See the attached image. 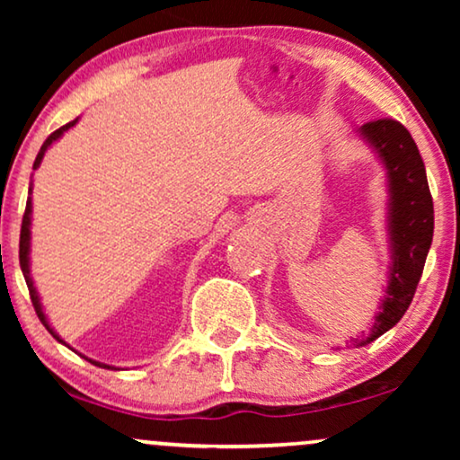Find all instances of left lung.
Here are the masks:
<instances>
[{"label":"left lung","mask_w":460,"mask_h":460,"mask_svg":"<svg viewBox=\"0 0 460 460\" xmlns=\"http://www.w3.org/2000/svg\"><path fill=\"white\" fill-rule=\"evenodd\" d=\"M360 140L376 155L387 184V287L379 299L368 335L354 341L368 345L400 323L411 305L433 241V200L425 163L404 125L379 119L358 129Z\"/></svg>","instance_id":"1"}]
</instances>
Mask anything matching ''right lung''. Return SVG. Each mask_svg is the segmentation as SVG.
I'll return each mask as SVG.
<instances>
[{
	"label": "right lung",
	"mask_w": 460,
	"mask_h": 460,
	"mask_svg": "<svg viewBox=\"0 0 460 460\" xmlns=\"http://www.w3.org/2000/svg\"><path fill=\"white\" fill-rule=\"evenodd\" d=\"M77 121H79V117L75 119V121H71V123H66V125H62L60 129H56L52 136L48 137L46 142H43V146L40 148V153H37V156H35V163H33V169H37L41 165V161H43V155H46V150L52 146V144L56 142V140H60L62 137V134H65V131H68L71 128H75V125H77ZM31 192H33V180H31V184H29V199H27V209H24V216H22V226H21V247H18V257H21V270H22V276H24V280H27V287H29V293H31V301H33V307H35V312H37V316H40V320L43 323V326H46V329L49 331V335H52L56 341L58 343H62V345H66L65 343V339H60V335L58 332H56L54 329H52V324L48 323V316H46V312H43V305H41V299H40V293H37V288H35V282H33V276H31V257H29V253H31V216H33V199H31ZM68 348V345H66ZM73 349V348H71ZM75 351V349H73ZM79 354V351H77ZM81 356V354H79ZM85 358V356H84ZM87 362H92V364H96V367H102V368H111V370H117L115 367H111V364H102V362H96V360H92V358H85Z\"/></svg>",
	"instance_id": "add662e5"
}]
</instances>
